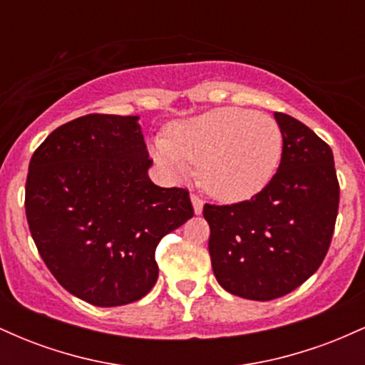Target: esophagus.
I'll return each instance as SVG.
<instances>
[{"instance_id": "1", "label": "esophagus", "mask_w": 365, "mask_h": 365, "mask_svg": "<svg viewBox=\"0 0 365 365\" xmlns=\"http://www.w3.org/2000/svg\"><path fill=\"white\" fill-rule=\"evenodd\" d=\"M190 202H192V207H194L195 215H200L204 207V200L197 195H190Z\"/></svg>"}]
</instances>
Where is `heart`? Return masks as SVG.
Here are the masks:
<instances>
[{
  "label": "heart",
  "mask_w": 365,
  "mask_h": 365,
  "mask_svg": "<svg viewBox=\"0 0 365 365\" xmlns=\"http://www.w3.org/2000/svg\"><path fill=\"white\" fill-rule=\"evenodd\" d=\"M283 133L271 116L242 108H216L175 123L156 139L161 166L187 175L200 166V182L215 199L240 202L262 190L278 170Z\"/></svg>",
  "instance_id": "1"
}]
</instances>
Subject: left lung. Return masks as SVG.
Segmentation results:
<instances>
[{"label":"left lung","instance_id":"8db88e82","mask_svg":"<svg viewBox=\"0 0 365 365\" xmlns=\"http://www.w3.org/2000/svg\"><path fill=\"white\" fill-rule=\"evenodd\" d=\"M283 133L279 168L250 200L204 206L217 283L249 300L278 299L321 266L340 202L333 150L307 125L274 113Z\"/></svg>","mask_w":365,"mask_h":365}]
</instances>
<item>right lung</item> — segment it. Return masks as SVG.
I'll list each match as a JSON object with an SVG mask.
<instances>
[{"mask_svg": "<svg viewBox=\"0 0 365 365\" xmlns=\"http://www.w3.org/2000/svg\"><path fill=\"white\" fill-rule=\"evenodd\" d=\"M139 118L68 121L29 165L25 212L37 250L66 292L98 307L148 295L159 240L194 216L187 190L150 182Z\"/></svg>", "mask_w": 365, "mask_h": 365, "instance_id": "obj_1", "label": "right lung"}]
</instances>
